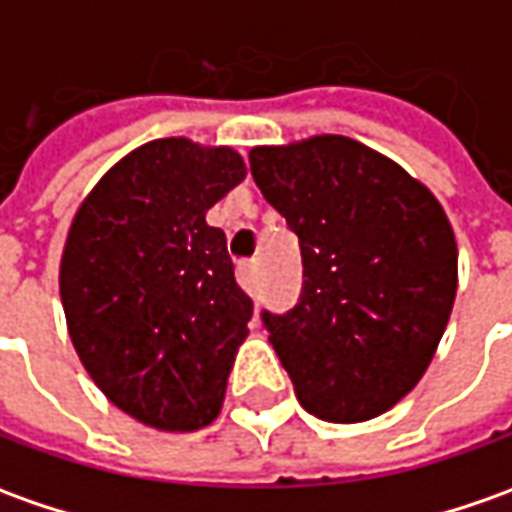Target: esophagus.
Wrapping results in <instances>:
<instances>
[{"mask_svg":"<svg viewBox=\"0 0 512 512\" xmlns=\"http://www.w3.org/2000/svg\"><path fill=\"white\" fill-rule=\"evenodd\" d=\"M238 283L243 291L255 294L257 291V260H243L238 263Z\"/></svg>","mask_w":512,"mask_h":512,"instance_id":"esophagus-1","label":"esophagus"}]
</instances>
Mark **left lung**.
I'll return each mask as SVG.
<instances>
[{
    "mask_svg": "<svg viewBox=\"0 0 512 512\" xmlns=\"http://www.w3.org/2000/svg\"><path fill=\"white\" fill-rule=\"evenodd\" d=\"M249 168L300 238V302L260 314L297 401L330 423L384 415L423 378L457 294V241L440 201L336 134L252 148Z\"/></svg>",
    "mask_w": 512,
    "mask_h": 512,
    "instance_id": "left-lung-1",
    "label": "left lung"
}]
</instances>
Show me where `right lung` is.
Returning a JSON list of instances; mask_svg holds the SVG:
<instances>
[{"label":"right lung","mask_w":512,"mask_h":512,"mask_svg":"<svg viewBox=\"0 0 512 512\" xmlns=\"http://www.w3.org/2000/svg\"><path fill=\"white\" fill-rule=\"evenodd\" d=\"M243 176L232 148L154 139L95 184L69 227L58 283L72 344L145 426L193 431L221 412L252 300L207 210Z\"/></svg>","instance_id":"obj_1"}]
</instances>
